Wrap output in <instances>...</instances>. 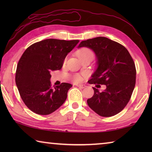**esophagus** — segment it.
I'll use <instances>...</instances> for the list:
<instances>
[{
  "instance_id": "34e87169",
  "label": "esophagus",
  "mask_w": 152,
  "mask_h": 152,
  "mask_svg": "<svg viewBox=\"0 0 152 152\" xmlns=\"http://www.w3.org/2000/svg\"><path fill=\"white\" fill-rule=\"evenodd\" d=\"M76 86H78V88H84L86 87V85H84V84H76Z\"/></svg>"
}]
</instances>
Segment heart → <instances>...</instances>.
<instances>
[{
	"mask_svg": "<svg viewBox=\"0 0 152 152\" xmlns=\"http://www.w3.org/2000/svg\"><path fill=\"white\" fill-rule=\"evenodd\" d=\"M78 56L79 59L85 57H94V53L92 51L88 48H83L78 52ZM81 80L80 76L78 75H75L73 77V80L74 82H78Z\"/></svg>",
	"mask_w": 152,
	"mask_h": 152,
	"instance_id": "b5f03b06",
	"label": "heart"
}]
</instances>
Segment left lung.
<instances>
[{
  "mask_svg": "<svg viewBox=\"0 0 152 152\" xmlns=\"http://www.w3.org/2000/svg\"><path fill=\"white\" fill-rule=\"evenodd\" d=\"M84 47L93 51L96 58V68L88 83L106 85L102 92L93 87L94 95L87 103L100 116H114L124 109L134 90V61L124 46L107 37L82 41L78 48Z\"/></svg>",
  "mask_w": 152,
  "mask_h": 152,
  "instance_id": "8db88e82",
  "label": "left lung"
}]
</instances>
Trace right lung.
<instances>
[{"label":"right lung","instance_id":"obj_1","mask_svg":"<svg viewBox=\"0 0 152 152\" xmlns=\"http://www.w3.org/2000/svg\"><path fill=\"white\" fill-rule=\"evenodd\" d=\"M79 40L47 39L30 45L18 63L15 82L25 105L35 113L47 115L60 108L72 85L51 87V72L60 70L66 56Z\"/></svg>","mask_w":152,"mask_h":152}]
</instances>
